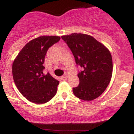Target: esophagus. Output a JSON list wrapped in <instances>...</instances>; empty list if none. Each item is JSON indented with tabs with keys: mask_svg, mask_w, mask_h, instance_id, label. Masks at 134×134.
Returning <instances> with one entry per match:
<instances>
[{
	"mask_svg": "<svg viewBox=\"0 0 134 134\" xmlns=\"http://www.w3.org/2000/svg\"><path fill=\"white\" fill-rule=\"evenodd\" d=\"M67 77L66 76H62V79L63 80H67Z\"/></svg>",
	"mask_w": 134,
	"mask_h": 134,
	"instance_id": "34e87169",
	"label": "esophagus"
}]
</instances>
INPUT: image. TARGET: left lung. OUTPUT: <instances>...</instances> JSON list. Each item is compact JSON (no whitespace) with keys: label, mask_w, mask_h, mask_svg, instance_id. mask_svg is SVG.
I'll return each instance as SVG.
<instances>
[{"label":"left lung","mask_w":134,"mask_h":134,"mask_svg":"<svg viewBox=\"0 0 134 134\" xmlns=\"http://www.w3.org/2000/svg\"><path fill=\"white\" fill-rule=\"evenodd\" d=\"M62 38L71 49L76 65L83 69L78 74L80 82L72 88L73 93L84 101L95 99L111 81L113 61L109 50L88 35L72 33Z\"/></svg>","instance_id":"obj_1"}]
</instances>
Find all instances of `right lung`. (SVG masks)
I'll return each instance as SVG.
<instances>
[{
	"label": "right lung",
	"mask_w": 134,
	"mask_h": 134,
	"mask_svg": "<svg viewBox=\"0 0 134 134\" xmlns=\"http://www.w3.org/2000/svg\"><path fill=\"white\" fill-rule=\"evenodd\" d=\"M59 40L58 36L34 38L25 45L13 62L12 75L15 86L31 102L46 103L56 93L59 82L49 72L43 73V64L48 48Z\"/></svg>",
	"instance_id": "obj_1"
}]
</instances>
